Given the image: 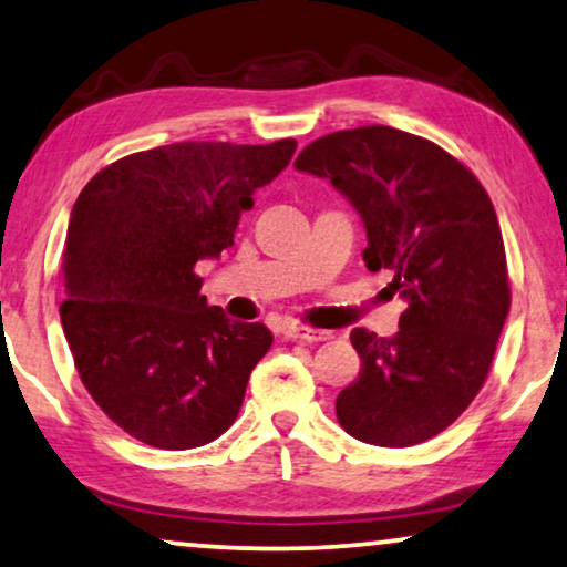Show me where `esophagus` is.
<instances>
[{
	"mask_svg": "<svg viewBox=\"0 0 567 567\" xmlns=\"http://www.w3.org/2000/svg\"><path fill=\"white\" fill-rule=\"evenodd\" d=\"M285 337L292 341H323L329 339V333L321 329H310V326H287Z\"/></svg>",
	"mask_w": 567,
	"mask_h": 567,
	"instance_id": "1",
	"label": "esophagus"
}]
</instances>
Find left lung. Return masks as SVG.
Returning <instances> with one entry per match:
<instances>
[{
    "mask_svg": "<svg viewBox=\"0 0 567 567\" xmlns=\"http://www.w3.org/2000/svg\"><path fill=\"white\" fill-rule=\"evenodd\" d=\"M295 169L354 205L367 269H390L405 302L395 337L352 331L362 370L337 398L339 424L378 446L432 440L483 388L512 306L488 193L436 143L388 125L323 135Z\"/></svg>",
    "mask_w": 567,
    "mask_h": 567,
    "instance_id": "8db88e82",
    "label": "left lung"
}]
</instances>
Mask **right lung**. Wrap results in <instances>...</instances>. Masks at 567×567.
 I'll return each mask as SVG.
<instances>
[{
  "label": "right lung",
  "instance_id": "1",
  "mask_svg": "<svg viewBox=\"0 0 567 567\" xmlns=\"http://www.w3.org/2000/svg\"><path fill=\"white\" fill-rule=\"evenodd\" d=\"M295 146L169 143L117 158L76 197L61 326L94 403L138 442L193 450L236 421L272 333L207 306L195 265L234 246Z\"/></svg>",
  "mask_w": 567,
  "mask_h": 567
}]
</instances>
